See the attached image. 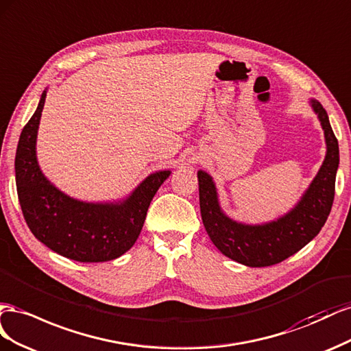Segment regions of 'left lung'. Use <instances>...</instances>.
<instances>
[{
  "instance_id": "1",
  "label": "left lung",
  "mask_w": 351,
  "mask_h": 351,
  "mask_svg": "<svg viewBox=\"0 0 351 351\" xmlns=\"http://www.w3.org/2000/svg\"><path fill=\"white\" fill-rule=\"evenodd\" d=\"M312 106L325 131L326 157L302 202L287 216L262 226L237 223L226 217L217 203L215 184L203 170L198 172L199 210L206 231L226 257L250 267L281 263L302 250L319 234L331 213L335 195V175L339 163L338 141L326 110L316 99Z\"/></svg>"
}]
</instances>
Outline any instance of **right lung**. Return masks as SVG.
<instances>
[{
	"mask_svg": "<svg viewBox=\"0 0 351 351\" xmlns=\"http://www.w3.org/2000/svg\"><path fill=\"white\" fill-rule=\"evenodd\" d=\"M45 91L20 134L16 185L23 217L32 234L53 252L84 263L108 262L125 254L141 232L147 210L169 178V170L149 175L122 204H89L60 193L39 170L35 143Z\"/></svg>",
	"mask_w": 351,
	"mask_h": 351,
	"instance_id": "add662e5",
	"label": "right lung"
}]
</instances>
